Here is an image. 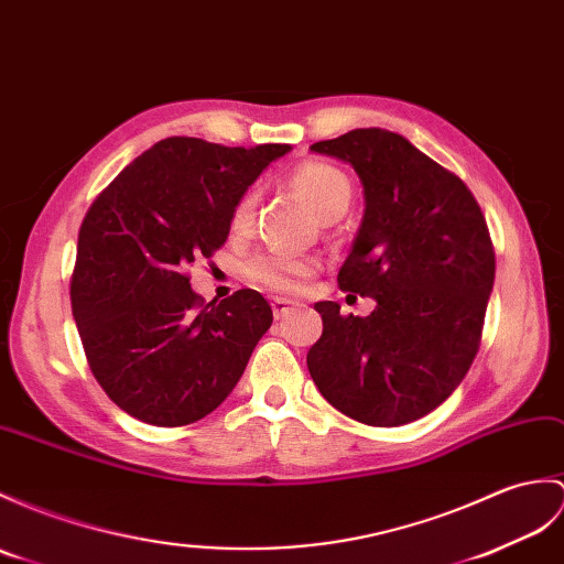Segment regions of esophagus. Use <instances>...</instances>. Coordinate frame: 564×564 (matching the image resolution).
<instances>
[{"instance_id": "1", "label": "esophagus", "mask_w": 564, "mask_h": 564, "mask_svg": "<svg viewBox=\"0 0 564 564\" xmlns=\"http://www.w3.org/2000/svg\"><path fill=\"white\" fill-rule=\"evenodd\" d=\"M293 307H295L293 300H285V297H273L271 300V310H273V317H276V319L288 317V314L293 312Z\"/></svg>"}]
</instances>
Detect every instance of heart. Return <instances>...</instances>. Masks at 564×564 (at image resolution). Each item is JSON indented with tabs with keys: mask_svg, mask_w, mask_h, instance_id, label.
I'll list each match as a JSON object with an SVG mask.
<instances>
[{
	"mask_svg": "<svg viewBox=\"0 0 564 564\" xmlns=\"http://www.w3.org/2000/svg\"><path fill=\"white\" fill-rule=\"evenodd\" d=\"M288 187H291L300 199H303L317 218L322 220H334L341 216L352 196V185L341 170L329 165V163H317L310 161L297 165L291 175H288ZM254 216V194L247 192L242 194L232 206L230 214V226L232 230H245L250 228ZM317 269V261L312 257L303 254H291V252H261L252 259H247L245 264V276L257 288H264V291L273 293H295L300 283L312 271Z\"/></svg>",
	"mask_w": 564,
	"mask_h": 564,
	"instance_id": "b5f03b06",
	"label": "heart"
}]
</instances>
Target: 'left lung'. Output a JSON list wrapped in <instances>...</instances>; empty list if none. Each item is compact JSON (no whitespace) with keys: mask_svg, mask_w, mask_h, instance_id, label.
Segmentation results:
<instances>
[{"mask_svg":"<svg viewBox=\"0 0 564 564\" xmlns=\"http://www.w3.org/2000/svg\"><path fill=\"white\" fill-rule=\"evenodd\" d=\"M310 149L362 182L365 214L338 285L377 303L368 317L314 305L324 332L310 375L352 421L413 423L452 397L478 352L495 281L486 218L459 177L401 134L352 129Z\"/></svg>","mask_w":564,"mask_h":564,"instance_id":"1","label":"left lung"}]
</instances>
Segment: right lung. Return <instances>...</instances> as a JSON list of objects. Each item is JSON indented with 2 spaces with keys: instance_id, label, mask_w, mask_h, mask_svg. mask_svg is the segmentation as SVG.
<instances>
[{
  "instance_id": "obj_1",
  "label": "right lung",
  "mask_w": 564,
  "mask_h": 564,
  "mask_svg": "<svg viewBox=\"0 0 564 564\" xmlns=\"http://www.w3.org/2000/svg\"><path fill=\"white\" fill-rule=\"evenodd\" d=\"M288 151L170 137L90 204L72 312L90 372L124 413L159 427L189 425L240 382L273 312L250 288L204 305L187 267L223 247L235 202Z\"/></svg>"
}]
</instances>
